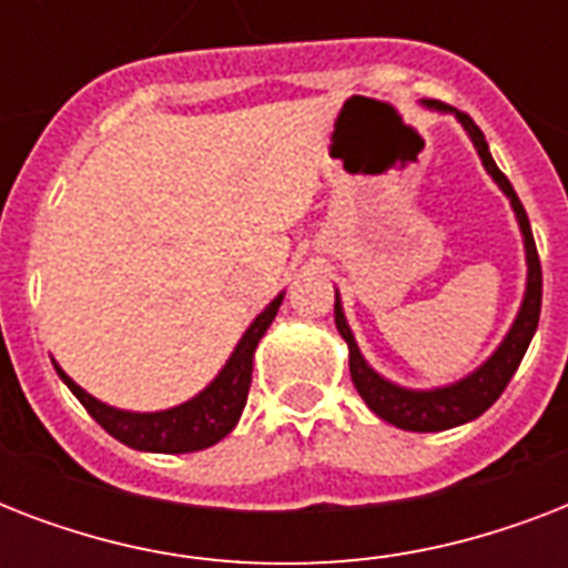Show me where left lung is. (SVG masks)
<instances>
[{
	"mask_svg": "<svg viewBox=\"0 0 568 568\" xmlns=\"http://www.w3.org/2000/svg\"><path fill=\"white\" fill-rule=\"evenodd\" d=\"M422 105L430 111H439V114H454L459 126L466 129L468 141L475 144L477 155H480L484 171L493 176V182L501 189V194L510 200V209L513 214H516V223H519L521 244H525V265H528L519 312H516L510 329L504 333L501 345L495 347L493 354L486 356L475 372H468L466 377L454 379V383H445V386L433 388L400 386V383L383 377L377 368L368 365V359H365L359 345H356L354 329L347 324L345 306H342V297H338L336 288L338 336L347 342L351 379H354L356 392L363 395L368 409H372L374 415H379L383 422L400 427V430L439 433L450 430V427H459V424L475 422L477 415H484L486 409L501 397V392L513 379V374H516V368H519L521 363V356L528 351L530 338L537 333L539 310H542V267H539L537 244H534V232H530V221L528 214H525V205L519 203V196L513 191L510 180L498 171V164H495L493 153H489V144H486L484 132L477 129L475 120L468 118V114H463V111L450 109V105H442V102L436 100H422Z\"/></svg>",
	"mask_w": 568,
	"mask_h": 568,
	"instance_id": "1",
	"label": "left lung"
}]
</instances>
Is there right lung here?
Segmentation results:
<instances>
[{
  "label": "right lung",
  "instance_id": "obj_1",
  "mask_svg": "<svg viewBox=\"0 0 568 568\" xmlns=\"http://www.w3.org/2000/svg\"><path fill=\"white\" fill-rule=\"evenodd\" d=\"M283 297L285 292L276 294L274 301L250 321L239 345L232 347L230 359L223 363L221 372L214 374L209 386L200 388L189 400L159 409V413H132V409L105 404L100 397H93L91 392H84L55 359H52V365H55L58 377L67 383V388L91 413L93 422L102 424V430H109L114 439L129 445V448L150 450V454H191V450L212 448L223 436H230L241 413H244L250 379H253V356H256V347L267 327L274 324L276 312L283 306Z\"/></svg>",
  "mask_w": 568,
  "mask_h": 568
}]
</instances>
